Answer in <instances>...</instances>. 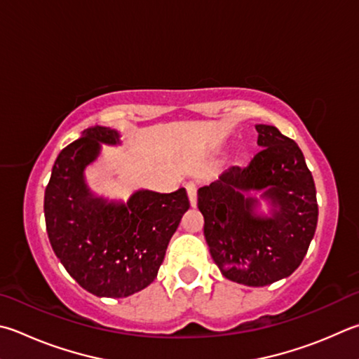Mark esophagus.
I'll list each match as a JSON object with an SVG mask.
<instances>
[{"label":"esophagus","mask_w":359,"mask_h":359,"mask_svg":"<svg viewBox=\"0 0 359 359\" xmlns=\"http://www.w3.org/2000/svg\"><path fill=\"white\" fill-rule=\"evenodd\" d=\"M187 193H188V199H190V204L191 207H196L198 204V196H196V185L194 184H188L187 185Z\"/></svg>","instance_id":"obj_1"}]
</instances>
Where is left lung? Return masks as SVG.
I'll return each instance as SVG.
<instances>
[{"label":"left lung","mask_w":359,"mask_h":359,"mask_svg":"<svg viewBox=\"0 0 359 359\" xmlns=\"http://www.w3.org/2000/svg\"><path fill=\"white\" fill-rule=\"evenodd\" d=\"M257 144L246 168L233 166L198 190L204 236L212 259L233 283L262 287L290 276L314 237L318 205L312 174L293 140L259 123ZM257 197L270 215L257 212Z\"/></svg>","instance_id":"8db88e82"}]
</instances>
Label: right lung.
I'll list each match as a JSON object with an SVG mask.
<instances>
[{
	"instance_id": "add662e5",
	"label": "right lung",
	"mask_w": 359,
	"mask_h": 359,
	"mask_svg": "<svg viewBox=\"0 0 359 359\" xmlns=\"http://www.w3.org/2000/svg\"><path fill=\"white\" fill-rule=\"evenodd\" d=\"M119 133L89 127L64 147L43 198L51 248L69 275L97 297L123 298L147 287L165 259L169 240L190 208L185 188L135 191L127 204L95 196L84 169L100 144H119Z\"/></svg>"
}]
</instances>
